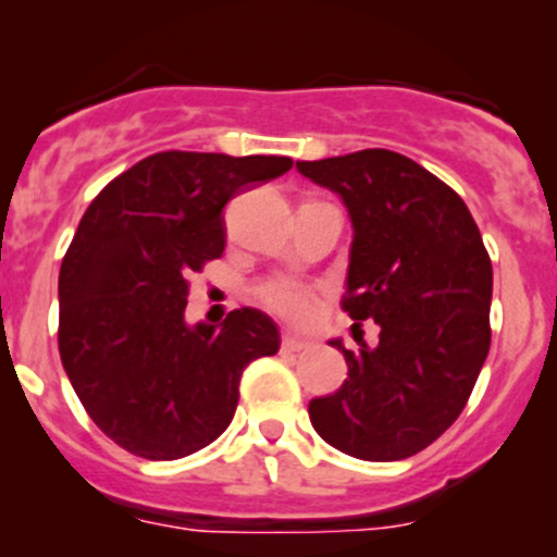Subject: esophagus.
I'll list each match as a JSON object with an SVG mask.
<instances>
[{"instance_id":"34e87169","label":"esophagus","mask_w":557,"mask_h":557,"mask_svg":"<svg viewBox=\"0 0 557 557\" xmlns=\"http://www.w3.org/2000/svg\"><path fill=\"white\" fill-rule=\"evenodd\" d=\"M311 343L304 341V337H296V335H283V350L287 354H300V350H309Z\"/></svg>"}]
</instances>
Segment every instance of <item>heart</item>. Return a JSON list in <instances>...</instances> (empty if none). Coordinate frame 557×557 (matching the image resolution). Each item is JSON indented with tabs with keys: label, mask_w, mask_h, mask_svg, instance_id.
<instances>
[{
	"label": "heart",
	"mask_w": 557,
	"mask_h": 557,
	"mask_svg": "<svg viewBox=\"0 0 557 557\" xmlns=\"http://www.w3.org/2000/svg\"><path fill=\"white\" fill-rule=\"evenodd\" d=\"M314 287L290 277H272L257 287V298L272 314L287 322H304L314 311Z\"/></svg>",
	"instance_id": "b5f03b06"
}]
</instances>
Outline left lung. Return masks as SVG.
<instances>
[{"label":"left lung","mask_w":557,"mask_h":557,"mask_svg":"<svg viewBox=\"0 0 557 557\" xmlns=\"http://www.w3.org/2000/svg\"><path fill=\"white\" fill-rule=\"evenodd\" d=\"M354 222L343 311L380 343L348 350L341 389L309 403L319 437L361 461L417 456L461 417L490 354L492 261L463 198L387 149L296 162Z\"/></svg>","instance_id":"left-lung-1"}]
</instances>
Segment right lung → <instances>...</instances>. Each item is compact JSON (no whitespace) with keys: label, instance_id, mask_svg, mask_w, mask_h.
I'll use <instances>...</instances> for the list:
<instances>
[{"label":"right lung","instance_id":"right-lung-1","mask_svg":"<svg viewBox=\"0 0 557 557\" xmlns=\"http://www.w3.org/2000/svg\"><path fill=\"white\" fill-rule=\"evenodd\" d=\"M293 168L287 157L159 151L114 177L83 214L60 267V359L112 443L175 461L233 421L243 369L280 348L257 309L185 324L188 277L225 251L230 198Z\"/></svg>","mask_w":557,"mask_h":557}]
</instances>
